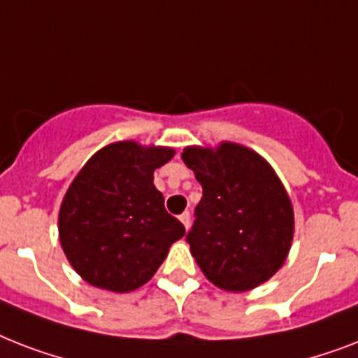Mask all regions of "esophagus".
<instances>
[{
	"mask_svg": "<svg viewBox=\"0 0 358 358\" xmlns=\"http://www.w3.org/2000/svg\"><path fill=\"white\" fill-rule=\"evenodd\" d=\"M180 221H182V224H184L185 229H189V227H191V213L189 212L182 213V215H180Z\"/></svg>",
	"mask_w": 358,
	"mask_h": 358,
	"instance_id": "obj_1",
	"label": "esophagus"
}]
</instances>
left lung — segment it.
<instances>
[{"mask_svg":"<svg viewBox=\"0 0 358 358\" xmlns=\"http://www.w3.org/2000/svg\"><path fill=\"white\" fill-rule=\"evenodd\" d=\"M182 159L202 185L185 239L208 280L245 292L278 271L294 236V210L280 180L256 152L223 143L185 148Z\"/></svg>","mask_w":358,"mask_h":358,"instance_id":"1","label":"left lung"}]
</instances>
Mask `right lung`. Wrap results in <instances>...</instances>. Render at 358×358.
I'll use <instances>...</instances> for the list:
<instances>
[{"label":"right lung","mask_w":358,"mask_h":358,"mask_svg":"<svg viewBox=\"0 0 358 358\" xmlns=\"http://www.w3.org/2000/svg\"><path fill=\"white\" fill-rule=\"evenodd\" d=\"M171 148L115 143L85 163L64 195L59 238L69 262L87 282L109 292L139 288L162 266L185 229L163 206L154 171Z\"/></svg>","instance_id":"1"}]
</instances>
